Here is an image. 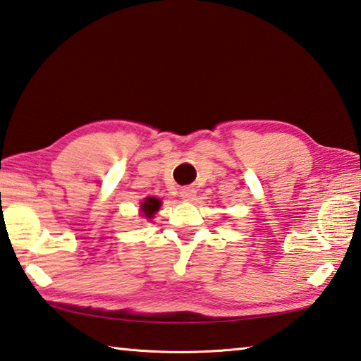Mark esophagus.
Returning a JSON list of instances; mask_svg holds the SVG:
<instances>
[{"mask_svg": "<svg viewBox=\"0 0 361 361\" xmlns=\"http://www.w3.org/2000/svg\"><path fill=\"white\" fill-rule=\"evenodd\" d=\"M180 195H181V199L185 200V202H192V199L195 197V190L190 189V188H185L180 192Z\"/></svg>", "mask_w": 361, "mask_h": 361, "instance_id": "esophagus-1", "label": "esophagus"}]
</instances>
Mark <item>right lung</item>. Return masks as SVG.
Returning a JSON list of instances; mask_svg holds the SVG:
<instances>
[{
  "label": "right lung",
  "instance_id": "right-lung-1",
  "mask_svg": "<svg viewBox=\"0 0 361 361\" xmlns=\"http://www.w3.org/2000/svg\"><path fill=\"white\" fill-rule=\"evenodd\" d=\"M161 207V200L157 199V197H147V199L140 203V211H142L144 217L152 219L154 213L159 209Z\"/></svg>",
  "mask_w": 361,
  "mask_h": 361
}]
</instances>
